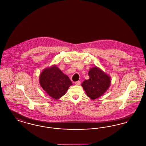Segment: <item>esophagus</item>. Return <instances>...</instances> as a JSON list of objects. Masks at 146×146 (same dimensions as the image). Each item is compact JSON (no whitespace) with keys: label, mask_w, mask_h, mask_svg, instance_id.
<instances>
[{"label":"esophagus","mask_w":146,"mask_h":146,"mask_svg":"<svg viewBox=\"0 0 146 146\" xmlns=\"http://www.w3.org/2000/svg\"><path fill=\"white\" fill-rule=\"evenodd\" d=\"M75 84L77 85V86H79V85H80V84H81V82L80 81H76L75 82Z\"/></svg>","instance_id":"34e87169"}]
</instances>
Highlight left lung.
Returning a JSON list of instances; mask_svg holds the SVG:
<instances>
[{"label":"left lung","instance_id":"left-lung-1","mask_svg":"<svg viewBox=\"0 0 146 146\" xmlns=\"http://www.w3.org/2000/svg\"><path fill=\"white\" fill-rule=\"evenodd\" d=\"M89 80L82 83L86 93L91 99L94 100L103 95L111 84L110 77L99 68L95 66L88 72Z\"/></svg>","mask_w":146,"mask_h":146}]
</instances>
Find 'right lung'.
Wrapping results in <instances>:
<instances>
[{
  "label": "right lung",
  "instance_id": "right-lung-1",
  "mask_svg": "<svg viewBox=\"0 0 146 146\" xmlns=\"http://www.w3.org/2000/svg\"><path fill=\"white\" fill-rule=\"evenodd\" d=\"M39 82L48 95L56 100L63 96L72 84L69 77L56 65L44 69L39 77Z\"/></svg>",
  "mask_w": 146,
  "mask_h": 146
}]
</instances>
